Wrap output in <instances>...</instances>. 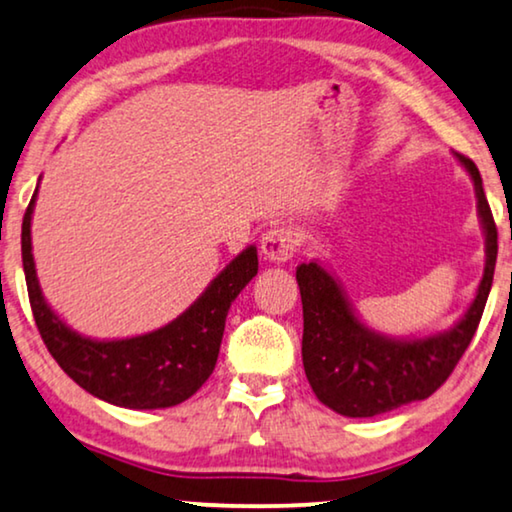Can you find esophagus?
<instances>
[{"label":"esophagus","mask_w":512,"mask_h":512,"mask_svg":"<svg viewBox=\"0 0 512 512\" xmlns=\"http://www.w3.org/2000/svg\"><path fill=\"white\" fill-rule=\"evenodd\" d=\"M297 232L292 227H273L262 236V253L271 262L283 264L287 259H292L297 253Z\"/></svg>","instance_id":"34e87169"}]
</instances>
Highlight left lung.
<instances>
[{"instance_id":"obj_1","label":"left lung","mask_w":512,"mask_h":512,"mask_svg":"<svg viewBox=\"0 0 512 512\" xmlns=\"http://www.w3.org/2000/svg\"><path fill=\"white\" fill-rule=\"evenodd\" d=\"M469 171L478 218L485 232V271L462 320L441 334L394 338L378 334L357 318L343 287L320 262L297 266L304 304L301 357L315 397L345 417H373L434 394L455 369L485 311L496 266V225L480 171L455 153Z\"/></svg>"}]
</instances>
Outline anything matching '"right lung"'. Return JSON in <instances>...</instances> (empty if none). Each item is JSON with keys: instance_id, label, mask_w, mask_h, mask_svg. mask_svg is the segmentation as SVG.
I'll return each instance as SVG.
<instances>
[{"instance_id": "1", "label": "right lung", "mask_w": 512, "mask_h": 512, "mask_svg": "<svg viewBox=\"0 0 512 512\" xmlns=\"http://www.w3.org/2000/svg\"><path fill=\"white\" fill-rule=\"evenodd\" d=\"M37 190L23 218V269L39 334L62 371L92 397L113 406L153 410L190 399L218 362L232 301L257 276V248L236 255L194 304L148 334L99 341L78 334L43 299L32 255V213Z\"/></svg>"}]
</instances>
